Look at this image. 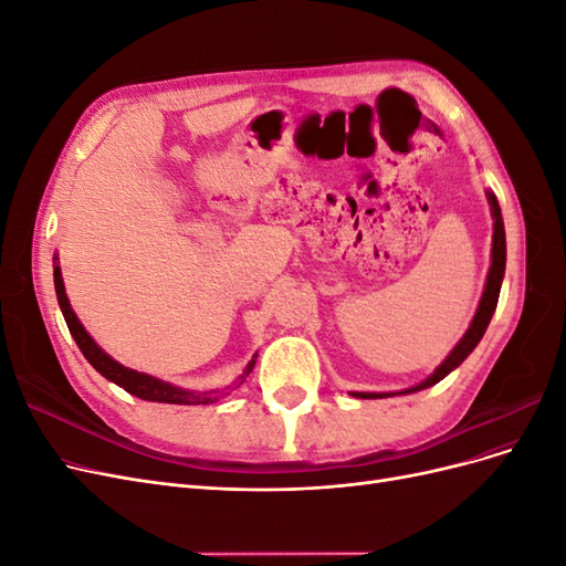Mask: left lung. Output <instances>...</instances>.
Returning a JSON list of instances; mask_svg holds the SVG:
<instances>
[{
	"instance_id": "left-lung-1",
	"label": "left lung",
	"mask_w": 566,
	"mask_h": 566,
	"mask_svg": "<svg viewBox=\"0 0 566 566\" xmlns=\"http://www.w3.org/2000/svg\"><path fill=\"white\" fill-rule=\"evenodd\" d=\"M489 205H491V214H493V245H491V266H489V276H486V285H484V293L482 300H479L476 306V314L470 323L468 333L460 337L458 345L453 347V352L443 358L441 366L430 375V378L422 380L420 385L403 389V391H382V394H375V391H352L354 397L358 399H387L394 397V394H410V391H420L437 385L439 380L447 378L451 370H455L465 358L472 354V349L479 345V339L484 337L491 316L495 312V304H499V295H501V283L505 276V227H503V214H501V205L495 200V196L491 191H486Z\"/></svg>"
}]
</instances>
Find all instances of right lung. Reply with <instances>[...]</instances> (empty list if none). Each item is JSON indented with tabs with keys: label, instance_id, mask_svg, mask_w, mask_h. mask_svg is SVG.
Masks as SVG:
<instances>
[{
	"label": "right lung",
	"instance_id": "1",
	"mask_svg": "<svg viewBox=\"0 0 566 566\" xmlns=\"http://www.w3.org/2000/svg\"><path fill=\"white\" fill-rule=\"evenodd\" d=\"M59 260V256H54V262ZM54 285H56V297H59V306L63 312V318L67 323V331H71L73 339L77 342L80 352L84 354V358L104 375L106 380L115 382L117 387H123L125 391L134 394V397H139L144 401H158V403H184V406H198V403H212L217 401L219 397V389H212V391H193V389H181V387H175L169 382H163L158 378H153V375H146V373H139V370H132L123 364H117L115 358H111L104 349H101L96 342L92 339V335L84 331V325L80 323V318L75 316V312L71 310V302H67V295H65V285H63V276H61V266L56 264L54 266ZM254 358L256 354L252 356V361L245 366L243 375L238 378V385H243L245 375H250V370L254 368ZM229 389V387H227Z\"/></svg>",
	"mask_w": 566,
	"mask_h": 566
}]
</instances>
